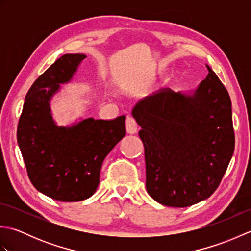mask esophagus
Here are the masks:
<instances>
[{
	"mask_svg": "<svg viewBox=\"0 0 251 251\" xmlns=\"http://www.w3.org/2000/svg\"><path fill=\"white\" fill-rule=\"evenodd\" d=\"M137 123L135 121L134 117L128 116L126 119V130H127V134H136L137 132Z\"/></svg>",
	"mask_w": 251,
	"mask_h": 251,
	"instance_id": "1",
	"label": "esophagus"
}]
</instances>
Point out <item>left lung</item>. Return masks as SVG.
Segmentation results:
<instances>
[{"mask_svg": "<svg viewBox=\"0 0 251 251\" xmlns=\"http://www.w3.org/2000/svg\"><path fill=\"white\" fill-rule=\"evenodd\" d=\"M192 95L163 88L132 110L145 146L149 195L169 207H188L219 186L234 147L231 99L207 66Z\"/></svg>", "mask_w": 251, "mask_h": 251, "instance_id": "8db88e82", "label": "left lung"}]
</instances>
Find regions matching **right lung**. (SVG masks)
Listing matches in <instances>:
<instances>
[{"instance_id":"add662e5","label":"right lung","mask_w":251,"mask_h":251,"mask_svg":"<svg viewBox=\"0 0 251 251\" xmlns=\"http://www.w3.org/2000/svg\"><path fill=\"white\" fill-rule=\"evenodd\" d=\"M86 56L67 54L32 84L17 127V141L34 188L60 201H79L98 188L103 159L126 135L124 115L112 121L85 119L58 127L50 100L72 78Z\"/></svg>"}]
</instances>
